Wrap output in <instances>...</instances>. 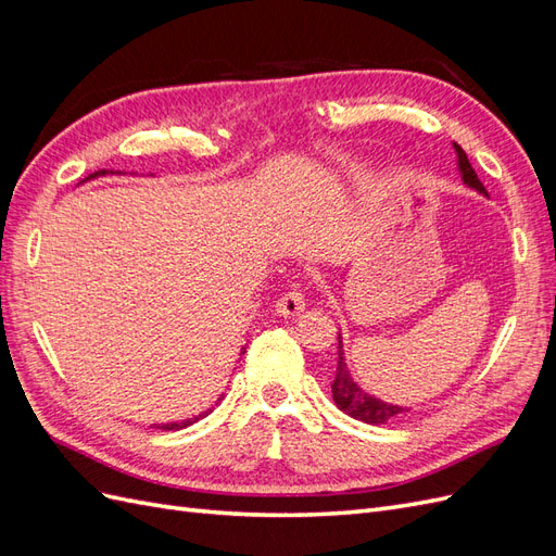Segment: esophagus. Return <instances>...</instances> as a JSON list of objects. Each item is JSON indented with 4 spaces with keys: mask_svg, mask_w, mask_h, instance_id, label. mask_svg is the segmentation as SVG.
Returning <instances> with one entry per match:
<instances>
[{
    "mask_svg": "<svg viewBox=\"0 0 556 556\" xmlns=\"http://www.w3.org/2000/svg\"><path fill=\"white\" fill-rule=\"evenodd\" d=\"M276 311L282 317H296L306 311V296L301 292H288L276 301Z\"/></svg>",
    "mask_w": 556,
    "mask_h": 556,
    "instance_id": "esophagus-1",
    "label": "esophagus"
}]
</instances>
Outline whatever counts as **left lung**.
Returning <instances> with one entry per match:
<instances>
[{
    "instance_id": "8db88e82",
    "label": "left lung",
    "mask_w": 556,
    "mask_h": 556,
    "mask_svg": "<svg viewBox=\"0 0 556 556\" xmlns=\"http://www.w3.org/2000/svg\"><path fill=\"white\" fill-rule=\"evenodd\" d=\"M454 153H457V166H459V174L464 185H468L470 190H476L480 194L486 197L484 185L480 182L478 174L473 166H470L466 153L462 150V146L452 143ZM331 394H333V403L339 406L345 415L359 419V422L366 425H384L390 422L392 417L401 415V413H408V408L403 406H394V403H387L374 394L364 392L362 387L352 378V374L348 371V364H345V352H343V336L339 331V364H336V376L331 382Z\"/></svg>"
}]
</instances>
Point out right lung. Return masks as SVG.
Masks as SVG:
<instances>
[{
	"mask_svg": "<svg viewBox=\"0 0 556 556\" xmlns=\"http://www.w3.org/2000/svg\"><path fill=\"white\" fill-rule=\"evenodd\" d=\"M109 174H113V172H106V169H102V172H94V174H90L86 180L83 182H88V180H92V178H102V176H109ZM245 352V348H241V355ZM225 399V394H220L217 396V401H215V406L217 403H220ZM215 406H211L208 410H204V413H199V415H194V417H188V419H182V422H166V425H153L155 429H162V431H178V429H185V427H190V425H194L197 419H201V417H206L208 413H213V408Z\"/></svg>",
	"mask_w": 556,
	"mask_h": 556,
	"instance_id": "right-lung-1",
	"label": "right lung"
}]
</instances>
